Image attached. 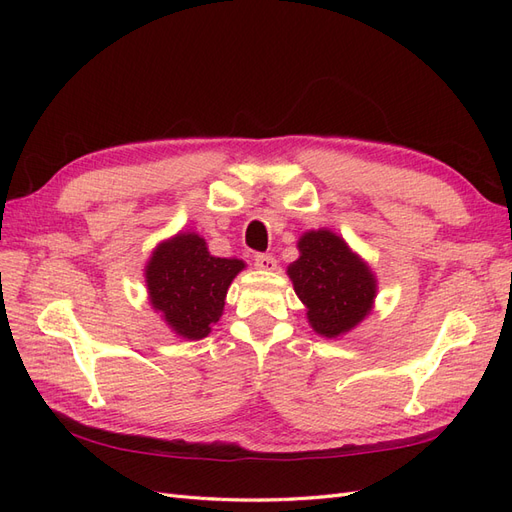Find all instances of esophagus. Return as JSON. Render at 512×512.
Here are the masks:
<instances>
[{
	"label": "esophagus",
	"instance_id": "obj_1",
	"mask_svg": "<svg viewBox=\"0 0 512 512\" xmlns=\"http://www.w3.org/2000/svg\"><path fill=\"white\" fill-rule=\"evenodd\" d=\"M256 267L262 271H275L277 269V260L271 254H256L254 256Z\"/></svg>",
	"mask_w": 512,
	"mask_h": 512
}]
</instances>
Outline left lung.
Segmentation results:
<instances>
[{
  "mask_svg": "<svg viewBox=\"0 0 512 512\" xmlns=\"http://www.w3.org/2000/svg\"><path fill=\"white\" fill-rule=\"evenodd\" d=\"M299 258L288 267L307 320L322 337L354 329L374 307L376 275L331 230H309L299 239Z\"/></svg>",
  "mask_w": 512,
  "mask_h": 512,
  "instance_id": "left-lung-1",
  "label": "left lung"
}]
</instances>
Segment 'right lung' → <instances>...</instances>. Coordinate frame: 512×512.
<instances>
[{
	"label": "right lung",
	"instance_id": "right-lung-1",
	"mask_svg": "<svg viewBox=\"0 0 512 512\" xmlns=\"http://www.w3.org/2000/svg\"><path fill=\"white\" fill-rule=\"evenodd\" d=\"M245 269L239 258L211 256L196 232H179L153 250L145 282L149 303L183 339H203L224 312L226 292Z\"/></svg>",
	"mask_w": 512,
	"mask_h": 512
}]
</instances>
